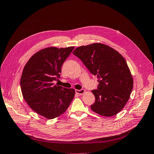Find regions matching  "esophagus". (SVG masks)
Segmentation results:
<instances>
[{
  "label": "esophagus",
  "instance_id": "obj_1",
  "mask_svg": "<svg viewBox=\"0 0 154 154\" xmlns=\"http://www.w3.org/2000/svg\"><path fill=\"white\" fill-rule=\"evenodd\" d=\"M75 93H77V94H79L81 95V94H84V93H85V90H84V89H80V90L76 89V90H75Z\"/></svg>",
  "mask_w": 154,
  "mask_h": 154
}]
</instances>
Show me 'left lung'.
Segmentation results:
<instances>
[{"instance_id":"1","label":"left lung","mask_w":154,"mask_h":154,"mask_svg":"<svg viewBox=\"0 0 154 154\" xmlns=\"http://www.w3.org/2000/svg\"><path fill=\"white\" fill-rule=\"evenodd\" d=\"M73 54L98 79L97 89L92 90L95 102L91 109L106 117L121 112L133 88L131 73L123 56L109 45L101 43L79 47Z\"/></svg>"}]
</instances>
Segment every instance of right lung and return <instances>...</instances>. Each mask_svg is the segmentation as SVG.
Masks as SVG:
<instances>
[{"instance_id": "right-lung-1", "label": "right lung", "mask_w": 154, "mask_h": 154, "mask_svg": "<svg viewBox=\"0 0 154 154\" xmlns=\"http://www.w3.org/2000/svg\"><path fill=\"white\" fill-rule=\"evenodd\" d=\"M74 47L43 49L34 54L25 65L20 86L23 98L38 114L53 119L69 106L75 90L54 84L60 78L61 66Z\"/></svg>"}]
</instances>
